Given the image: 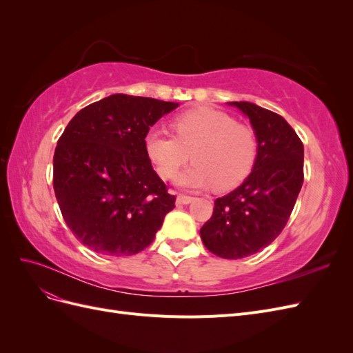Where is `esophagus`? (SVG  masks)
Listing matches in <instances>:
<instances>
[{"instance_id": "esophagus-1", "label": "esophagus", "mask_w": 353, "mask_h": 353, "mask_svg": "<svg viewBox=\"0 0 353 353\" xmlns=\"http://www.w3.org/2000/svg\"><path fill=\"white\" fill-rule=\"evenodd\" d=\"M193 201V197L191 196H184V194H179L176 197V205H188V203Z\"/></svg>"}]
</instances>
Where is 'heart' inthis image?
Wrapping results in <instances>:
<instances>
[{
  "mask_svg": "<svg viewBox=\"0 0 353 353\" xmlns=\"http://www.w3.org/2000/svg\"><path fill=\"white\" fill-rule=\"evenodd\" d=\"M175 135L152 128L144 135V150L157 174L172 178L191 152L196 162L176 178L184 188L215 184L219 190L236 187L248 178L254 165L258 143L250 126L227 113L199 108L172 119Z\"/></svg>",
  "mask_w": 353,
  "mask_h": 353,
  "instance_id": "b5f03b06",
  "label": "heart"
}]
</instances>
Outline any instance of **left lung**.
I'll use <instances>...</instances> for the list:
<instances>
[{
    "label": "left lung",
    "instance_id": "1",
    "mask_svg": "<svg viewBox=\"0 0 353 353\" xmlns=\"http://www.w3.org/2000/svg\"><path fill=\"white\" fill-rule=\"evenodd\" d=\"M250 119L258 140L252 174L215 200L200 228L206 249L241 259L271 244L284 230L303 184V144L283 116L248 101H232Z\"/></svg>",
    "mask_w": 353,
    "mask_h": 353
}]
</instances>
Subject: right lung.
<instances>
[{"mask_svg": "<svg viewBox=\"0 0 353 353\" xmlns=\"http://www.w3.org/2000/svg\"><path fill=\"white\" fill-rule=\"evenodd\" d=\"M178 103L113 94L79 110L57 141L52 187L83 245L130 256L154 240L175 196L154 172L144 135Z\"/></svg>", "mask_w": 353, "mask_h": 353, "instance_id": "obj_1", "label": "right lung"}]
</instances>
